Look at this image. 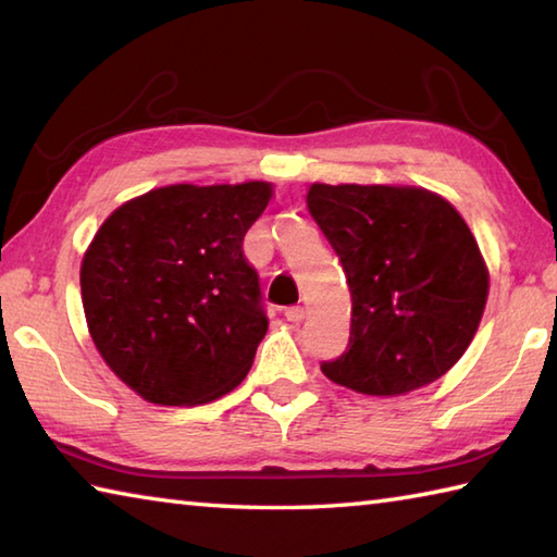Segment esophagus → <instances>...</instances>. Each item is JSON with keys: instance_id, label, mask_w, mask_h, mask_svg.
Instances as JSON below:
<instances>
[{"instance_id": "obj_1", "label": "esophagus", "mask_w": 557, "mask_h": 557, "mask_svg": "<svg viewBox=\"0 0 557 557\" xmlns=\"http://www.w3.org/2000/svg\"><path fill=\"white\" fill-rule=\"evenodd\" d=\"M283 314H286V320H288V322H293V324H300V322L305 320V308H300V305H295V308H288V310L283 312Z\"/></svg>"}]
</instances>
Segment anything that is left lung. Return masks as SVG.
I'll use <instances>...</instances> for the list:
<instances>
[{"label": "left lung", "mask_w": 557, "mask_h": 557, "mask_svg": "<svg viewBox=\"0 0 557 557\" xmlns=\"http://www.w3.org/2000/svg\"><path fill=\"white\" fill-rule=\"evenodd\" d=\"M308 209L342 259L350 336L322 362L334 384L401 396L467 354L487 302V264L451 203L416 185L312 183Z\"/></svg>", "instance_id": "1"}]
</instances>
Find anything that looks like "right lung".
I'll return each instance as SVG.
<instances>
[{
  "label": "right lung",
  "instance_id": "obj_1",
  "mask_svg": "<svg viewBox=\"0 0 557 557\" xmlns=\"http://www.w3.org/2000/svg\"><path fill=\"white\" fill-rule=\"evenodd\" d=\"M274 185H165L124 201L82 259L98 354L144 401L199 406L233 392L267 334L243 240Z\"/></svg>",
  "mask_w": 557,
  "mask_h": 557
}]
</instances>
